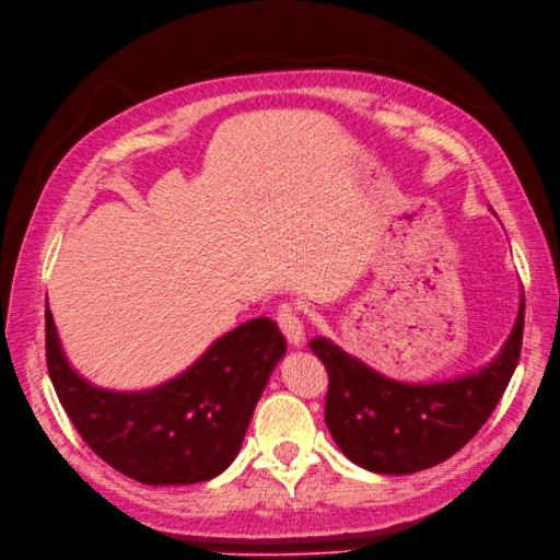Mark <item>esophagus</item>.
I'll use <instances>...</instances> for the list:
<instances>
[{
  "label": "esophagus",
  "mask_w": 560,
  "mask_h": 560,
  "mask_svg": "<svg viewBox=\"0 0 560 560\" xmlns=\"http://www.w3.org/2000/svg\"><path fill=\"white\" fill-rule=\"evenodd\" d=\"M277 325L283 332V337L288 339L291 346H302L304 343V325L298 316V306L295 304H281L277 308Z\"/></svg>",
  "instance_id": "esophagus-1"
}]
</instances>
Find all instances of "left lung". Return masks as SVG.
<instances>
[{
  "label": "left lung",
  "mask_w": 560,
  "mask_h": 560,
  "mask_svg": "<svg viewBox=\"0 0 560 560\" xmlns=\"http://www.w3.org/2000/svg\"><path fill=\"white\" fill-rule=\"evenodd\" d=\"M524 339V300L512 335L489 366L457 381H389L339 346L308 341L327 369L325 424L346 457L374 472L406 475L459 452L489 420L514 374Z\"/></svg>",
  "instance_id": "8db88e82"
}]
</instances>
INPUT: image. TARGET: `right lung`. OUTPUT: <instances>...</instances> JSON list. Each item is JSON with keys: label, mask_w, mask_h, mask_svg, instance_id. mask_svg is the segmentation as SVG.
Listing matches in <instances>:
<instances>
[{"label": "right lung", "mask_w": 560, "mask_h": 560, "mask_svg": "<svg viewBox=\"0 0 560 560\" xmlns=\"http://www.w3.org/2000/svg\"><path fill=\"white\" fill-rule=\"evenodd\" d=\"M283 355L277 323L254 318L161 387L98 389L69 366L46 308V362L61 408L96 457L142 485L207 482L231 466Z\"/></svg>", "instance_id": "right-lung-1"}]
</instances>
